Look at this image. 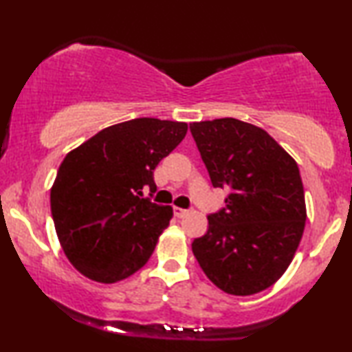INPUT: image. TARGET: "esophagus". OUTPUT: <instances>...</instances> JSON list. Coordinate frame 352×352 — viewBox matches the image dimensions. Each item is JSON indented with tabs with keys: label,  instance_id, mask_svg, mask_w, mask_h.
Masks as SVG:
<instances>
[{
	"label": "esophagus",
	"instance_id": "esophagus-1",
	"mask_svg": "<svg viewBox=\"0 0 352 352\" xmlns=\"http://www.w3.org/2000/svg\"><path fill=\"white\" fill-rule=\"evenodd\" d=\"M173 211H175L176 218H182V216H186V213H187V210L179 208V206H175V208H173Z\"/></svg>",
	"mask_w": 352,
	"mask_h": 352
}]
</instances>
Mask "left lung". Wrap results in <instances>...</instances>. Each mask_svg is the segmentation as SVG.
I'll list each match as a JSON object with an SVG mask.
<instances>
[{
    "mask_svg": "<svg viewBox=\"0 0 352 352\" xmlns=\"http://www.w3.org/2000/svg\"><path fill=\"white\" fill-rule=\"evenodd\" d=\"M190 133L213 187L229 189L192 252L219 290L248 296L283 276L306 224L296 162L263 128L237 118L195 122Z\"/></svg>",
    "mask_w": 352,
    "mask_h": 352,
    "instance_id": "1",
    "label": "left lung"
}]
</instances>
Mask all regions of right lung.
Segmentation results:
<instances>
[{
  "label": "right lung",
  "mask_w": 352,
  "mask_h": 352,
  "mask_svg": "<svg viewBox=\"0 0 352 352\" xmlns=\"http://www.w3.org/2000/svg\"><path fill=\"white\" fill-rule=\"evenodd\" d=\"M186 133L184 122L134 118L67 153L51 187V213L60 247L80 274L115 283L148 261L173 208L142 199V189L157 190L153 170Z\"/></svg>",
  "instance_id": "right-lung-1"
}]
</instances>
